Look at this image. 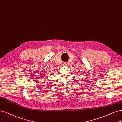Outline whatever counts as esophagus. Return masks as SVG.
Masks as SVG:
<instances>
[{"label": "esophagus", "mask_w": 122, "mask_h": 122, "mask_svg": "<svg viewBox=\"0 0 122 122\" xmlns=\"http://www.w3.org/2000/svg\"><path fill=\"white\" fill-rule=\"evenodd\" d=\"M63 65H64V66H66L67 65V63L66 62H64V63H63Z\"/></svg>", "instance_id": "esophagus-1"}]
</instances>
